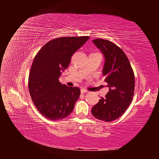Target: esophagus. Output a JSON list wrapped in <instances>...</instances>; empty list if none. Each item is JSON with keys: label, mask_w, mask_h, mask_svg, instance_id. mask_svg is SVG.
I'll return each mask as SVG.
<instances>
[{"label": "esophagus", "mask_w": 159, "mask_h": 159, "mask_svg": "<svg viewBox=\"0 0 159 159\" xmlns=\"http://www.w3.org/2000/svg\"><path fill=\"white\" fill-rule=\"evenodd\" d=\"M88 91L87 89H84V88H82V89H81V93H88Z\"/></svg>", "instance_id": "obj_1"}]
</instances>
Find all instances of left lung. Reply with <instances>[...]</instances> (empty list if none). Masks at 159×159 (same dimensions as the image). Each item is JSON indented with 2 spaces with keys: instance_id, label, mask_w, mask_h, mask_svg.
Segmentation results:
<instances>
[{
  "instance_id": "obj_1",
  "label": "left lung",
  "mask_w": 159,
  "mask_h": 159,
  "mask_svg": "<svg viewBox=\"0 0 159 159\" xmlns=\"http://www.w3.org/2000/svg\"><path fill=\"white\" fill-rule=\"evenodd\" d=\"M93 42L104 56L103 75L109 90L92 107L91 113L96 119L111 122L121 117L132 102L134 72L126 54L116 44L103 39Z\"/></svg>"
}]
</instances>
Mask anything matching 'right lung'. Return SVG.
<instances>
[{
	"label": "right lung",
	"instance_id": "add662e5",
	"mask_svg": "<svg viewBox=\"0 0 159 159\" xmlns=\"http://www.w3.org/2000/svg\"><path fill=\"white\" fill-rule=\"evenodd\" d=\"M89 36L61 37L43 46L34 58L28 78L32 102L43 116L50 120L64 119L73 111L80 89L59 81L71 56L88 41Z\"/></svg>",
	"mask_w": 159,
	"mask_h": 159
}]
</instances>
